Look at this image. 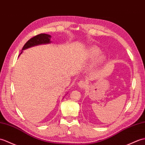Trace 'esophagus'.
<instances>
[{
  "label": "esophagus",
  "mask_w": 145,
  "mask_h": 145,
  "mask_svg": "<svg viewBox=\"0 0 145 145\" xmlns=\"http://www.w3.org/2000/svg\"><path fill=\"white\" fill-rule=\"evenodd\" d=\"M78 84L81 88H85L87 86V83L84 81H80L78 83Z\"/></svg>",
  "instance_id": "esophagus-1"
}]
</instances>
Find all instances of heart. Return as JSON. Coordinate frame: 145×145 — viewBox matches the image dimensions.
Returning a JSON list of instances; mask_svg holds the SVG:
<instances>
[{"instance_id":"heart-1","label":"heart","mask_w":145,"mask_h":145,"mask_svg":"<svg viewBox=\"0 0 145 145\" xmlns=\"http://www.w3.org/2000/svg\"><path fill=\"white\" fill-rule=\"evenodd\" d=\"M102 54V51L101 50H99V48L95 47H92L87 51V57L88 59L91 61H93L95 59V64H98L102 63L106 59V57L104 55H101L100 57L99 56Z\"/></svg>"}]
</instances>
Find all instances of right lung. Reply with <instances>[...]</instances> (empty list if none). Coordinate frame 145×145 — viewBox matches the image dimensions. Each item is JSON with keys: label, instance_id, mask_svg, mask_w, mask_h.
<instances>
[{"label": "right lung", "instance_id": "add662e5", "mask_svg": "<svg viewBox=\"0 0 145 145\" xmlns=\"http://www.w3.org/2000/svg\"><path fill=\"white\" fill-rule=\"evenodd\" d=\"M51 38V36H50V35L44 33L37 35L36 36L31 38V39L29 40L25 44V45L24 46L23 48H22V50L27 49V48H30L31 46L38 45V44L50 43Z\"/></svg>", "mask_w": 145, "mask_h": 145}]
</instances>
